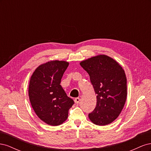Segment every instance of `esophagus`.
Listing matches in <instances>:
<instances>
[{"label":"esophagus","mask_w":151,"mask_h":151,"mask_svg":"<svg viewBox=\"0 0 151 151\" xmlns=\"http://www.w3.org/2000/svg\"><path fill=\"white\" fill-rule=\"evenodd\" d=\"M74 102H75L76 104H78V103L80 102V98H76L74 99Z\"/></svg>","instance_id":"esophagus-1"}]
</instances>
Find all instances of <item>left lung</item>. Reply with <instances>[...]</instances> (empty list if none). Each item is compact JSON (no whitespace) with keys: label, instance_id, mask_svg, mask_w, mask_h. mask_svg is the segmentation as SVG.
I'll list each match as a JSON object with an SVG mask.
<instances>
[{"label":"left lung","instance_id":"obj_1","mask_svg":"<svg viewBox=\"0 0 151 151\" xmlns=\"http://www.w3.org/2000/svg\"><path fill=\"white\" fill-rule=\"evenodd\" d=\"M88 73L96 94V106L89 118L98 125H106L119 116L127 99V78L122 67L104 55L80 63Z\"/></svg>","mask_w":151,"mask_h":151}]
</instances>
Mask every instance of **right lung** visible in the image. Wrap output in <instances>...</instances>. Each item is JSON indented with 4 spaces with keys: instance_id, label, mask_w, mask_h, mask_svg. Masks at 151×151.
Segmentation results:
<instances>
[{
    "instance_id": "add662e5",
    "label": "right lung",
    "mask_w": 151,
    "mask_h": 151,
    "mask_svg": "<svg viewBox=\"0 0 151 151\" xmlns=\"http://www.w3.org/2000/svg\"><path fill=\"white\" fill-rule=\"evenodd\" d=\"M68 65L65 61L44 63L36 68L29 81L31 106L40 119L50 125L57 126L64 122L74 103L60 84Z\"/></svg>"
}]
</instances>
